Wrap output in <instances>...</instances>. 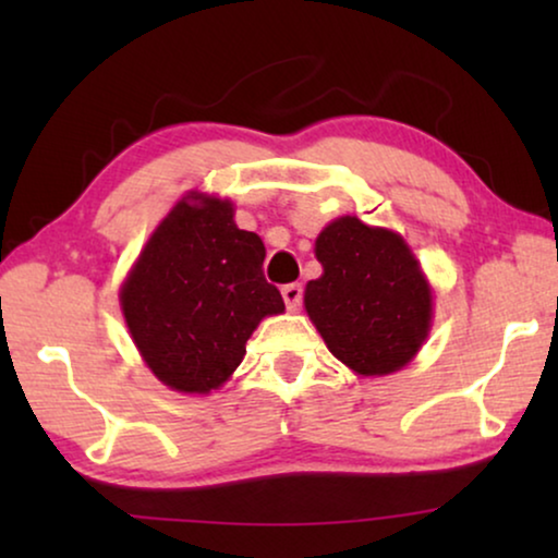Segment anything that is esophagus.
Segmentation results:
<instances>
[{
    "label": "esophagus",
    "instance_id": "34e87169",
    "mask_svg": "<svg viewBox=\"0 0 558 558\" xmlns=\"http://www.w3.org/2000/svg\"><path fill=\"white\" fill-rule=\"evenodd\" d=\"M281 296H284V304L287 310H300L302 307V296H304V289L302 284H287L281 289Z\"/></svg>",
    "mask_w": 558,
    "mask_h": 558
}]
</instances>
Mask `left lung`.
<instances>
[{"instance_id": "8db88e82", "label": "left lung", "mask_w": 558, "mask_h": 558, "mask_svg": "<svg viewBox=\"0 0 558 558\" xmlns=\"http://www.w3.org/2000/svg\"><path fill=\"white\" fill-rule=\"evenodd\" d=\"M323 277L304 289V307L330 353L361 376L407 365L429 332L432 292L401 235L338 218L319 233Z\"/></svg>"}]
</instances>
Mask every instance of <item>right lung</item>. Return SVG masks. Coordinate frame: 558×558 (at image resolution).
<instances>
[{"label": "right lung", "mask_w": 558, "mask_h": 558, "mask_svg": "<svg viewBox=\"0 0 558 558\" xmlns=\"http://www.w3.org/2000/svg\"><path fill=\"white\" fill-rule=\"evenodd\" d=\"M266 248L233 223L231 203L172 208L121 292L129 332L151 373L174 391L218 388L246 355L266 315L284 310L264 277Z\"/></svg>", "instance_id": "right-lung-1"}]
</instances>
